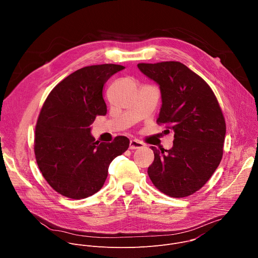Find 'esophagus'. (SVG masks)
Returning a JSON list of instances; mask_svg holds the SVG:
<instances>
[{"instance_id":"34e87169","label":"esophagus","mask_w":258,"mask_h":258,"mask_svg":"<svg viewBox=\"0 0 258 258\" xmlns=\"http://www.w3.org/2000/svg\"><path fill=\"white\" fill-rule=\"evenodd\" d=\"M143 147H144V144L139 140H131L130 141V149H132V150L140 149V148H143Z\"/></svg>"}]
</instances>
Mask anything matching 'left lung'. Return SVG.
<instances>
[{
  "instance_id": "1",
  "label": "left lung",
  "mask_w": 258,
  "mask_h": 258,
  "mask_svg": "<svg viewBox=\"0 0 258 258\" xmlns=\"http://www.w3.org/2000/svg\"><path fill=\"white\" fill-rule=\"evenodd\" d=\"M138 67L159 85L162 106L157 123L174 134L171 149L152 147L149 177L165 195L190 196L205 185L223 158L226 121L222 109L207 83L185 64L164 61Z\"/></svg>"
}]
</instances>
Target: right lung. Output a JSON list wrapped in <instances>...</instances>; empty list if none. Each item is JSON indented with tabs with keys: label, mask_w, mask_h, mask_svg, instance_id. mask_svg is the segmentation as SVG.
Segmentation results:
<instances>
[{
	"label": "right lung",
	"mask_w": 258,
	"mask_h": 258,
	"mask_svg": "<svg viewBox=\"0 0 258 258\" xmlns=\"http://www.w3.org/2000/svg\"><path fill=\"white\" fill-rule=\"evenodd\" d=\"M117 64L86 66L61 81L47 97L35 126L34 155L49 185L71 199H84L104 185L111 161L130 146L126 137L99 143L91 135L96 116L105 115L103 87Z\"/></svg>",
	"instance_id": "obj_1"
}]
</instances>
